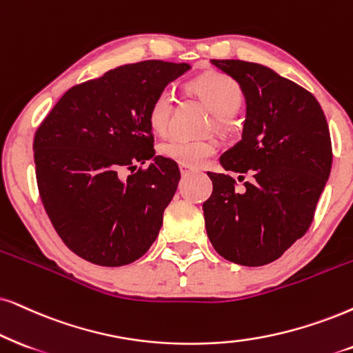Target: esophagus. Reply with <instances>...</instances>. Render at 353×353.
Wrapping results in <instances>:
<instances>
[{"label":"esophagus","instance_id":"1","mask_svg":"<svg viewBox=\"0 0 353 353\" xmlns=\"http://www.w3.org/2000/svg\"><path fill=\"white\" fill-rule=\"evenodd\" d=\"M179 169H181L182 176H185V174H189V172L194 171V168H192V166H187V164H179Z\"/></svg>","mask_w":353,"mask_h":353}]
</instances>
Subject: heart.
<instances>
[{
    "instance_id": "b5f03b06",
    "label": "heart",
    "mask_w": 353,
    "mask_h": 353,
    "mask_svg": "<svg viewBox=\"0 0 353 353\" xmlns=\"http://www.w3.org/2000/svg\"><path fill=\"white\" fill-rule=\"evenodd\" d=\"M190 91L197 94L203 104L218 119H228L238 112L243 104V89L233 78L225 73H207L195 78L189 84ZM172 94L163 89L151 101L148 109V123L154 132L166 133L171 125ZM163 158L187 166H199L205 159L215 154L216 145L213 140H190L184 137H171L158 146Z\"/></svg>"
}]
</instances>
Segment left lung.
I'll return each mask as SVG.
<instances>
[{"mask_svg": "<svg viewBox=\"0 0 353 353\" xmlns=\"http://www.w3.org/2000/svg\"><path fill=\"white\" fill-rule=\"evenodd\" d=\"M212 63L236 79L246 97L243 138L221 154L220 164L252 174V181L236 190L228 174L208 172L213 192L203 203L205 228L226 261L265 265L305 236L313 221L332 166L327 120L310 91L264 65Z\"/></svg>", "mask_w": 353, "mask_h": 353, "instance_id": "obj_1", "label": "left lung"}]
</instances>
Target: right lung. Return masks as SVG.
<instances>
[{
    "label": "right lung",
    "instance_id": "add662e5",
    "mask_svg": "<svg viewBox=\"0 0 353 353\" xmlns=\"http://www.w3.org/2000/svg\"><path fill=\"white\" fill-rule=\"evenodd\" d=\"M187 70L163 60L119 66L68 89L35 132L40 200L61 241L84 261L127 265L158 238L181 171L154 154L148 109ZM125 170L132 174L122 180Z\"/></svg>",
    "mask_w": 353,
    "mask_h": 353
}]
</instances>
